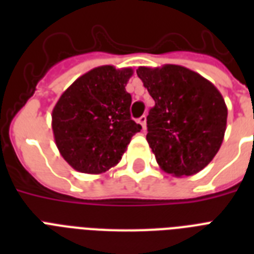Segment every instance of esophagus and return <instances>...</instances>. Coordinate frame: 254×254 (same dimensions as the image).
Returning <instances> with one entry per match:
<instances>
[{"label": "esophagus", "instance_id": "34e87169", "mask_svg": "<svg viewBox=\"0 0 254 254\" xmlns=\"http://www.w3.org/2000/svg\"><path fill=\"white\" fill-rule=\"evenodd\" d=\"M137 123L142 127V130H145V129H146V116H141V117L137 120Z\"/></svg>", "mask_w": 254, "mask_h": 254}]
</instances>
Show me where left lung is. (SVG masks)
<instances>
[{
    "label": "left lung",
    "instance_id": "8db88e82",
    "mask_svg": "<svg viewBox=\"0 0 254 254\" xmlns=\"http://www.w3.org/2000/svg\"><path fill=\"white\" fill-rule=\"evenodd\" d=\"M137 75L154 99L146 139L157 163L174 177L204 169L220 149L228 109L209 80L177 64L138 67Z\"/></svg>",
    "mask_w": 254,
    "mask_h": 254
}]
</instances>
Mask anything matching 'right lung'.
I'll return each mask as SVG.
<instances>
[{"mask_svg": "<svg viewBox=\"0 0 254 254\" xmlns=\"http://www.w3.org/2000/svg\"><path fill=\"white\" fill-rule=\"evenodd\" d=\"M131 68L100 65L77 77L53 109L55 143L76 171L103 174L121 161L142 127L130 119Z\"/></svg>", "mask_w": 254, "mask_h": 254, "instance_id": "1", "label": "right lung"}]
</instances>
